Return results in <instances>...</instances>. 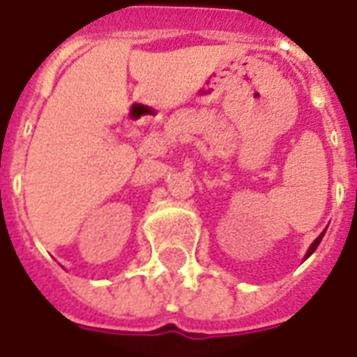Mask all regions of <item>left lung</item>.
Listing matches in <instances>:
<instances>
[{
  "mask_svg": "<svg viewBox=\"0 0 357 357\" xmlns=\"http://www.w3.org/2000/svg\"><path fill=\"white\" fill-rule=\"evenodd\" d=\"M324 234H326V232H322V234H320V236H318V238L314 239V241H312V245H311V247H309V251H307L305 258H309V257H311V255H312V252L317 251V247H318V245H320V241H322Z\"/></svg>",
  "mask_w": 357,
  "mask_h": 357,
  "instance_id": "obj_1",
  "label": "left lung"
}]
</instances>
